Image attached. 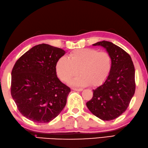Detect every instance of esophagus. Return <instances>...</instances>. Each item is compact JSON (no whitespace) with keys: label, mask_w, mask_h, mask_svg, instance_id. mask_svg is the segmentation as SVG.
Segmentation results:
<instances>
[{"label":"esophagus","mask_w":148,"mask_h":148,"mask_svg":"<svg viewBox=\"0 0 148 148\" xmlns=\"http://www.w3.org/2000/svg\"><path fill=\"white\" fill-rule=\"evenodd\" d=\"M72 90H76V91H82V90H83V88H72Z\"/></svg>","instance_id":"esophagus-1"}]
</instances>
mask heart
<instances>
[{"instance_id": "obj_1", "label": "heart", "mask_w": 148, "mask_h": 148, "mask_svg": "<svg viewBox=\"0 0 148 148\" xmlns=\"http://www.w3.org/2000/svg\"><path fill=\"white\" fill-rule=\"evenodd\" d=\"M112 68V60L106 51L99 52L95 48H80L71 52L69 58L61 57L56 64V72L61 81L68 83L72 80L73 86L90 85L98 87L106 82Z\"/></svg>"}]
</instances>
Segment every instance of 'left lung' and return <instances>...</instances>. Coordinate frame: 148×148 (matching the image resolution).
Masks as SVG:
<instances>
[{
  "label": "left lung",
  "mask_w": 148,
  "mask_h": 148,
  "mask_svg": "<svg viewBox=\"0 0 148 148\" xmlns=\"http://www.w3.org/2000/svg\"><path fill=\"white\" fill-rule=\"evenodd\" d=\"M105 48L112 60V68L106 82L93 90V96L87 102L89 111L103 120L120 116L130 105L135 91V66L129 53L111 42L92 45Z\"/></svg>",
  "instance_id": "1"
}]
</instances>
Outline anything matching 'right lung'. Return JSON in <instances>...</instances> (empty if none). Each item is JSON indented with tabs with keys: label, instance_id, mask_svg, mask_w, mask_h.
<instances>
[{
	"label": "right lung",
	"instance_id": "obj_1",
	"mask_svg": "<svg viewBox=\"0 0 148 148\" xmlns=\"http://www.w3.org/2000/svg\"><path fill=\"white\" fill-rule=\"evenodd\" d=\"M60 48L41 44L16 61L12 71L11 95L24 116L48 123L65 107L71 88L57 77L56 64L65 54Z\"/></svg>",
	"mask_w": 148,
	"mask_h": 148
}]
</instances>
